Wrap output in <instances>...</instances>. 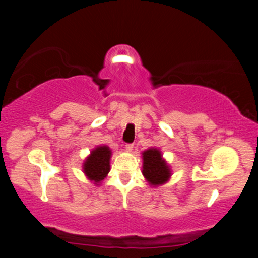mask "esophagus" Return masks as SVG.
Returning <instances> with one entry per match:
<instances>
[{"mask_svg": "<svg viewBox=\"0 0 258 258\" xmlns=\"http://www.w3.org/2000/svg\"><path fill=\"white\" fill-rule=\"evenodd\" d=\"M134 149V144H125V150L128 151V153H132Z\"/></svg>", "mask_w": 258, "mask_h": 258, "instance_id": "obj_1", "label": "esophagus"}]
</instances>
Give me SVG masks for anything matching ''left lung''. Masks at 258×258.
I'll use <instances>...</instances> for the list:
<instances>
[{"mask_svg":"<svg viewBox=\"0 0 258 258\" xmlns=\"http://www.w3.org/2000/svg\"><path fill=\"white\" fill-rule=\"evenodd\" d=\"M142 174L150 186L163 185L171 177V168L158 148L142 151Z\"/></svg>","mask_w":258,"mask_h":258,"instance_id":"obj_1","label":"left lung"}]
</instances>
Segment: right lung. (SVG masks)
Here are the masks:
<instances>
[{
    "instance_id": "1",
    "label": "right lung",
    "mask_w": 258,
    "mask_h": 258,
    "mask_svg": "<svg viewBox=\"0 0 258 258\" xmlns=\"http://www.w3.org/2000/svg\"><path fill=\"white\" fill-rule=\"evenodd\" d=\"M112 151L105 144L97 146L90 151L82 164L83 174L95 185H100L110 171Z\"/></svg>"
}]
</instances>
